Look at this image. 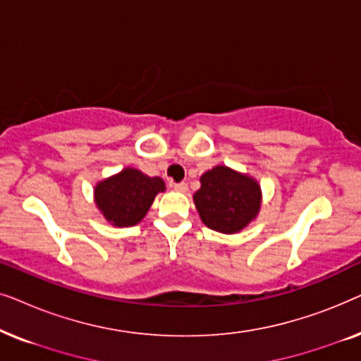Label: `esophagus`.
I'll return each mask as SVG.
<instances>
[{
	"label": "esophagus",
	"instance_id": "1",
	"mask_svg": "<svg viewBox=\"0 0 361 361\" xmlns=\"http://www.w3.org/2000/svg\"><path fill=\"white\" fill-rule=\"evenodd\" d=\"M174 189L177 192H187V189H189V187H187L185 182H177V184H174Z\"/></svg>",
	"mask_w": 361,
	"mask_h": 361
}]
</instances>
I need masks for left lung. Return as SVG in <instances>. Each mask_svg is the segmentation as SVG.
I'll return each mask as SVG.
<instances>
[{"instance_id":"1","label":"left lung","mask_w":361,"mask_h":361,"mask_svg":"<svg viewBox=\"0 0 361 361\" xmlns=\"http://www.w3.org/2000/svg\"><path fill=\"white\" fill-rule=\"evenodd\" d=\"M194 204L205 226L233 235L259 215L263 192L255 177L220 164L200 176Z\"/></svg>"}]
</instances>
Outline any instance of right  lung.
I'll return each mask as SVG.
<instances>
[{"label": "right lung", "mask_w": 361, "mask_h": 361, "mask_svg": "<svg viewBox=\"0 0 361 361\" xmlns=\"http://www.w3.org/2000/svg\"><path fill=\"white\" fill-rule=\"evenodd\" d=\"M166 190L161 177H149L135 167L98 180L93 202L105 220L118 228L135 226L145 219L159 192Z\"/></svg>", "instance_id": "1"}]
</instances>
